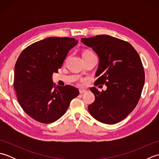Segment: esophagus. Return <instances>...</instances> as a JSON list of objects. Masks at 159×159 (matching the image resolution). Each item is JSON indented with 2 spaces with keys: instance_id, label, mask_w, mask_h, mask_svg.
I'll return each instance as SVG.
<instances>
[{
  "instance_id": "34e87169",
  "label": "esophagus",
  "mask_w": 159,
  "mask_h": 159,
  "mask_svg": "<svg viewBox=\"0 0 159 159\" xmlns=\"http://www.w3.org/2000/svg\"><path fill=\"white\" fill-rule=\"evenodd\" d=\"M86 92H87V91L85 90V89H80V90H79V93H80V94L85 93H86Z\"/></svg>"
}]
</instances>
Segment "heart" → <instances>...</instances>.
<instances>
[{"label": "heart", "instance_id": "heart-1", "mask_svg": "<svg viewBox=\"0 0 159 159\" xmlns=\"http://www.w3.org/2000/svg\"><path fill=\"white\" fill-rule=\"evenodd\" d=\"M87 53H92L91 51H89V50H85V52H83V54H87Z\"/></svg>", "mask_w": 159, "mask_h": 159}]
</instances>
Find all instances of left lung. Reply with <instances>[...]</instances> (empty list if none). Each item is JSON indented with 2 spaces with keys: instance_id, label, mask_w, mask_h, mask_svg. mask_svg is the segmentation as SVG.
Masks as SVG:
<instances>
[{
  "instance_id": "1",
  "label": "left lung",
  "mask_w": 159,
  "mask_h": 159,
  "mask_svg": "<svg viewBox=\"0 0 159 159\" xmlns=\"http://www.w3.org/2000/svg\"><path fill=\"white\" fill-rule=\"evenodd\" d=\"M99 58L95 85L105 84L107 89L90 90L95 100L88 107L91 116L100 122L114 124L123 120L139 102L145 82L139 54L131 44L110 35L82 38Z\"/></svg>"
}]
</instances>
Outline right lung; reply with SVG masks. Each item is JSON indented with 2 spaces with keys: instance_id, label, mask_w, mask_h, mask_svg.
<instances>
[{
  "instance_id": "obj_1",
  "label": "right lung",
  "mask_w": 159,
  "mask_h": 159,
  "mask_svg": "<svg viewBox=\"0 0 159 159\" xmlns=\"http://www.w3.org/2000/svg\"><path fill=\"white\" fill-rule=\"evenodd\" d=\"M77 43L74 38L50 37L32 43L20 55L14 68V89L22 109L35 120L44 124L57 121L79 96L74 87L54 86L52 77Z\"/></svg>"
}]
</instances>
